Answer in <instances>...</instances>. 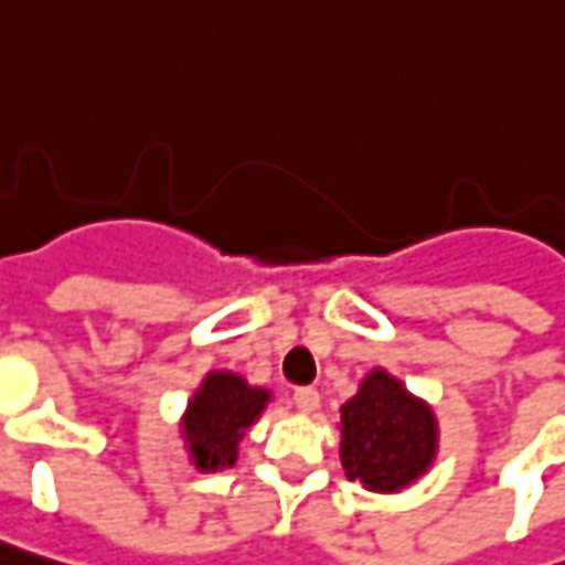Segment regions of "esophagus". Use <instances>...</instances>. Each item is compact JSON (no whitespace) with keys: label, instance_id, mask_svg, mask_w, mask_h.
Wrapping results in <instances>:
<instances>
[{"label":"esophagus","instance_id":"34e87169","mask_svg":"<svg viewBox=\"0 0 565 565\" xmlns=\"http://www.w3.org/2000/svg\"><path fill=\"white\" fill-rule=\"evenodd\" d=\"M294 403H297V409H302V413H312V409H319V391L316 387H297L294 391Z\"/></svg>","mask_w":565,"mask_h":565}]
</instances>
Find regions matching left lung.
<instances>
[{
    "label": "left lung",
    "instance_id": "left-lung-1",
    "mask_svg": "<svg viewBox=\"0 0 565 565\" xmlns=\"http://www.w3.org/2000/svg\"><path fill=\"white\" fill-rule=\"evenodd\" d=\"M341 435L347 478L381 494L413 484L438 450L431 409L381 369L341 406Z\"/></svg>",
    "mask_w": 565,
    "mask_h": 565
}]
</instances>
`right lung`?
I'll use <instances>...</instances> for the list:
<instances>
[{"mask_svg": "<svg viewBox=\"0 0 565 565\" xmlns=\"http://www.w3.org/2000/svg\"><path fill=\"white\" fill-rule=\"evenodd\" d=\"M268 403V391L249 387L241 375L212 372L190 399L184 416V435L190 454L200 469H224L234 466L237 444L246 428Z\"/></svg>", "mask_w": 565, "mask_h": 565, "instance_id": "right-lung-1", "label": "right lung"}]
</instances>
